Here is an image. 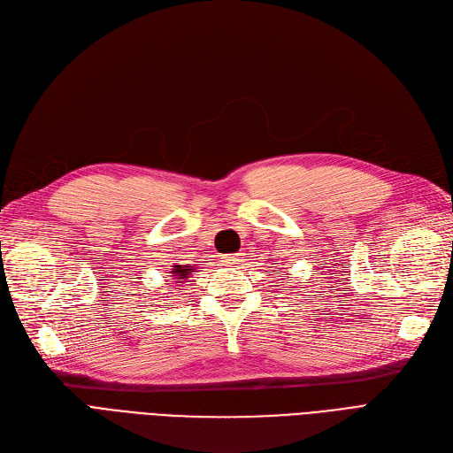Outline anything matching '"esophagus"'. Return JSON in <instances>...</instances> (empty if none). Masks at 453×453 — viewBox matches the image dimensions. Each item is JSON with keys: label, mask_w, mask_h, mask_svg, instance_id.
<instances>
[{"label": "esophagus", "mask_w": 453, "mask_h": 453, "mask_svg": "<svg viewBox=\"0 0 453 453\" xmlns=\"http://www.w3.org/2000/svg\"><path fill=\"white\" fill-rule=\"evenodd\" d=\"M222 263L233 266V265H239L241 263V255L239 253H229V255H224L222 257Z\"/></svg>", "instance_id": "1"}]
</instances>
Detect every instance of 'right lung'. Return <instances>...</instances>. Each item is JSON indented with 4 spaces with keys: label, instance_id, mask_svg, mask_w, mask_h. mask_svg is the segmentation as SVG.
<instances>
[{
    "label": "right lung",
    "instance_id": "right-lung-1",
    "mask_svg": "<svg viewBox=\"0 0 453 453\" xmlns=\"http://www.w3.org/2000/svg\"><path fill=\"white\" fill-rule=\"evenodd\" d=\"M196 270V266H188V265H173V268L170 270V273H172V278L173 280H187V278H190V273ZM178 281V283H180Z\"/></svg>",
    "mask_w": 453,
    "mask_h": 453
}]
</instances>
